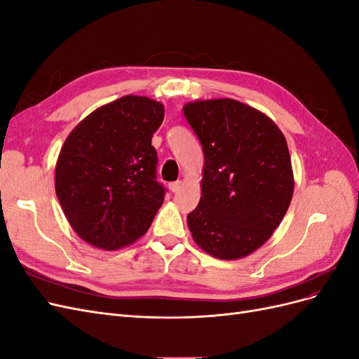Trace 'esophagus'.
Segmentation results:
<instances>
[{"label":"esophagus","instance_id":"obj_1","mask_svg":"<svg viewBox=\"0 0 359 359\" xmlns=\"http://www.w3.org/2000/svg\"><path fill=\"white\" fill-rule=\"evenodd\" d=\"M181 186H182V181H173L169 184V189H170V191L177 193L181 189Z\"/></svg>","mask_w":359,"mask_h":359}]
</instances>
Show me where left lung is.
<instances>
[{
	"label": "left lung",
	"instance_id": "left-lung-1",
	"mask_svg": "<svg viewBox=\"0 0 359 359\" xmlns=\"http://www.w3.org/2000/svg\"><path fill=\"white\" fill-rule=\"evenodd\" d=\"M203 149L201 201L187 215L205 253L236 260L262 247L293 196L285 135L266 114L233 99L182 106Z\"/></svg>",
	"mask_w": 359,
	"mask_h": 359
}]
</instances>
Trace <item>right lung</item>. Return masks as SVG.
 Wrapping results in <instances>:
<instances>
[{"label":"right lung","instance_id":"add662e5","mask_svg":"<svg viewBox=\"0 0 359 359\" xmlns=\"http://www.w3.org/2000/svg\"><path fill=\"white\" fill-rule=\"evenodd\" d=\"M163 103L128 94L97 107L64 140L55 191L72 229L90 245L118 250L144 236L165 201L151 139Z\"/></svg>","mask_w":359,"mask_h":359}]
</instances>
